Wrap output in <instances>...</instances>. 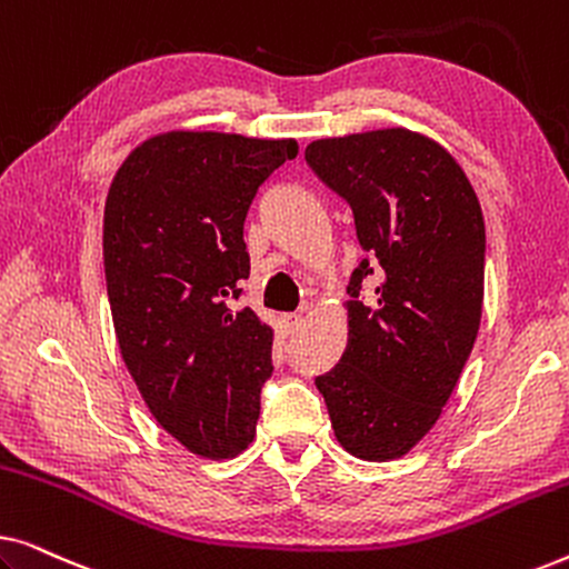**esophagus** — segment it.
<instances>
[{"instance_id": "esophagus-1", "label": "esophagus", "mask_w": 569, "mask_h": 569, "mask_svg": "<svg viewBox=\"0 0 569 569\" xmlns=\"http://www.w3.org/2000/svg\"><path fill=\"white\" fill-rule=\"evenodd\" d=\"M279 323H282V329H284L287 333H295V331L300 329L302 316H298V313H284L282 318H279Z\"/></svg>"}]
</instances>
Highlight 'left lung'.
<instances>
[{
    "label": "left lung",
    "mask_w": 569,
    "mask_h": 569,
    "mask_svg": "<svg viewBox=\"0 0 569 569\" xmlns=\"http://www.w3.org/2000/svg\"><path fill=\"white\" fill-rule=\"evenodd\" d=\"M306 160L352 207L365 251L347 284V349L316 386L341 448L391 461L438 422L477 341L485 217L453 154L417 131L316 139Z\"/></svg>",
    "instance_id": "1"
}]
</instances>
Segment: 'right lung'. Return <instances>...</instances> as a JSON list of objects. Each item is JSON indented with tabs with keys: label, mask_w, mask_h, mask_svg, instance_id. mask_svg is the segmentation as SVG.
<instances>
[{
	"label": "right lung",
	"mask_w": 569,
	"mask_h": 569,
	"mask_svg": "<svg viewBox=\"0 0 569 569\" xmlns=\"http://www.w3.org/2000/svg\"><path fill=\"white\" fill-rule=\"evenodd\" d=\"M295 139L166 131L116 170L103 214L108 302L123 365L168 435L201 458L248 448L274 331L238 310L243 222Z\"/></svg>",
	"instance_id": "obj_1"
}]
</instances>
